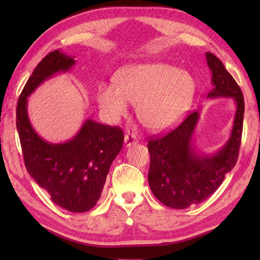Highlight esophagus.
<instances>
[{
    "label": "esophagus",
    "instance_id": "esophagus-1",
    "mask_svg": "<svg viewBox=\"0 0 260 260\" xmlns=\"http://www.w3.org/2000/svg\"><path fill=\"white\" fill-rule=\"evenodd\" d=\"M136 142H138V140H136V138L133 134L125 135V146L126 147L133 146V144H136Z\"/></svg>",
    "mask_w": 260,
    "mask_h": 260
}]
</instances>
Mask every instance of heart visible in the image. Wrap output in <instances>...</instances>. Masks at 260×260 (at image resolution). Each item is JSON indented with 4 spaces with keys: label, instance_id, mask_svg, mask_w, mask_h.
Instances as JSON below:
<instances>
[{
    "label": "heart",
    "instance_id": "b5f03b06",
    "mask_svg": "<svg viewBox=\"0 0 260 260\" xmlns=\"http://www.w3.org/2000/svg\"><path fill=\"white\" fill-rule=\"evenodd\" d=\"M196 83L191 74L164 63L129 65L117 74V85L99 87V104L108 119L116 122L136 103V113L151 131H162L181 119L192 102Z\"/></svg>",
    "mask_w": 260,
    "mask_h": 260
}]
</instances>
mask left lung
I'll return each instance as SVG.
<instances>
[{
    "label": "left lung",
    "instance_id": "left-lung-1",
    "mask_svg": "<svg viewBox=\"0 0 260 260\" xmlns=\"http://www.w3.org/2000/svg\"><path fill=\"white\" fill-rule=\"evenodd\" d=\"M212 72L213 89L208 98H232L236 104L231 136L213 155H201L192 143V135L200 119L193 111L177 128L148 143L150 152L149 186L162 204L172 209H186L208 200L235 166L243 129L244 99L240 86L218 57L206 52Z\"/></svg>",
    "mask_w": 260,
    "mask_h": 260
}]
</instances>
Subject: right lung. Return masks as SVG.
Listing matches in <instances>:
<instances>
[{
  "label": "right lung",
  "mask_w": 260,
  "mask_h": 260,
  "mask_svg": "<svg viewBox=\"0 0 260 260\" xmlns=\"http://www.w3.org/2000/svg\"><path fill=\"white\" fill-rule=\"evenodd\" d=\"M73 57L51 51L34 69L19 96L16 125L27 172L51 201L70 212L93 209L100 200L114 158L120 152L124 133L116 126L87 119L71 140L50 143L30 125L27 98L48 79L70 71Z\"/></svg>",
  "instance_id": "obj_1"
}]
</instances>
